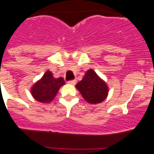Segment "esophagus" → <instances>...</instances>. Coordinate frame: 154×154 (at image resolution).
I'll list each match as a JSON object with an SVG mask.
<instances>
[{
    "instance_id": "obj_1",
    "label": "esophagus",
    "mask_w": 154,
    "mask_h": 154,
    "mask_svg": "<svg viewBox=\"0 0 154 154\" xmlns=\"http://www.w3.org/2000/svg\"><path fill=\"white\" fill-rule=\"evenodd\" d=\"M69 84H71V85H74V84H76V83H77V80H69L68 82H67Z\"/></svg>"
}]
</instances>
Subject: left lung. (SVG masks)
<instances>
[{"instance_id":"left-lung-1","label":"left lung","mask_w":154,"mask_h":154,"mask_svg":"<svg viewBox=\"0 0 154 154\" xmlns=\"http://www.w3.org/2000/svg\"><path fill=\"white\" fill-rule=\"evenodd\" d=\"M84 100L91 104L102 103L108 95L106 84L93 70H87L82 80L76 85Z\"/></svg>"}]
</instances>
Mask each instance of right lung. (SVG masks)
I'll use <instances>...</instances> for the list:
<instances>
[{
    "instance_id": "obj_1",
    "label": "right lung",
    "mask_w": 154,
    "mask_h": 154,
    "mask_svg": "<svg viewBox=\"0 0 154 154\" xmlns=\"http://www.w3.org/2000/svg\"><path fill=\"white\" fill-rule=\"evenodd\" d=\"M64 84L65 81L63 77L54 78L52 73L48 70L41 80L32 87V95L40 103H50L55 97L60 87Z\"/></svg>"
}]
</instances>
